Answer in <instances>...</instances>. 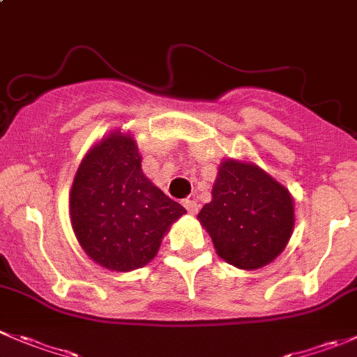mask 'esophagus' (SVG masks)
Returning a JSON list of instances; mask_svg holds the SVG:
<instances>
[{"label":"esophagus","instance_id":"34e87169","mask_svg":"<svg viewBox=\"0 0 357 357\" xmlns=\"http://www.w3.org/2000/svg\"><path fill=\"white\" fill-rule=\"evenodd\" d=\"M183 206H185V209L188 211L190 214H197V213H199V206H197L195 200L185 199V200H183Z\"/></svg>","mask_w":357,"mask_h":357}]
</instances>
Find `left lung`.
I'll list each match as a JSON object with an SVG mask.
<instances>
[{"label":"left lung","mask_w":357,"mask_h":357,"mask_svg":"<svg viewBox=\"0 0 357 357\" xmlns=\"http://www.w3.org/2000/svg\"><path fill=\"white\" fill-rule=\"evenodd\" d=\"M199 220L225 261L255 271L286 248L295 213L288 190L258 165L225 160Z\"/></svg>","instance_id":"left-lung-1"}]
</instances>
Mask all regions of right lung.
<instances>
[{"instance_id": "add662e5", "label": "right lung", "mask_w": 357, "mask_h": 357, "mask_svg": "<svg viewBox=\"0 0 357 357\" xmlns=\"http://www.w3.org/2000/svg\"><path fill=\"white\" fill-rule=\"evenodd\" d=\"M69 213L86 255L127 272L155 258L164 234L186 211L143 174L136 141L112 134L79 164Z\"/></svg>"}]
</instances>
